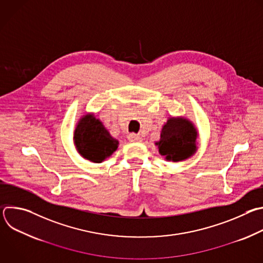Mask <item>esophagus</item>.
<instances>
[{
    "label": "esophagus",
    "instance_id": "1",
    "mask_svg": "<svg viewBox=\"0 0 263 263\" xmlns=\"http://www.w3.org/2000/svg\"><path fill=\"white\" fill-rule=\"evenodd\" d=\"M128 139H129L130 141H132V142H140V141L142 140V138H141L139 135L135 134V133H130V134L128 135Z\"/></svg>",
    "mask_w": 263,
    "mask_h": 263
}]
</instances>
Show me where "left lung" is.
Returning a JSON list of instances; mask_svg holds the SVG:
<instances>
[{"label": "left lung", "mask_w": 263, "mask_h": 263, "mask_svg": "<svg viewBox=\"0 0 263 263\" xmlns=\"http://www.w3.org/2000/svg\"><path fill=\"white\" fill-rule=\"evenodd\" d=\"M198 131L194 124L184 118H170L161 130L155 144L159 153L168 161H182L197 151Z\"/></svg>", "instance_id": "obj_1"}]
</instances>
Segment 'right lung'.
<instances>
[{
	"label": "right lung",
	"mask_w": 263,
	"mask_h": 263,
	"mask_svg": "<svg viewBox=\"0 0 263 263\" xmlns=\"http://www.w3.org/2000/svg\"><path fill=\"white\" fill-rule=\"evenodd\" d=\"M73 141L79 154L95 163L103 162L119 146V141L91 114L83 116L78 122L73 132Z\"/></svg>",
	"instance_id": "add662e5"
}]
</instances>
